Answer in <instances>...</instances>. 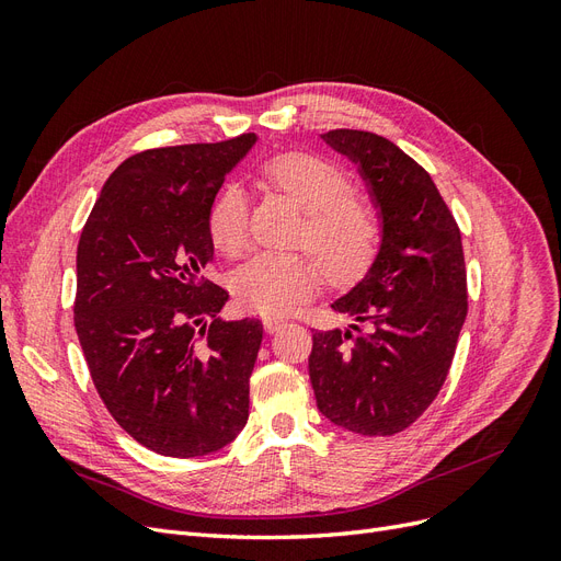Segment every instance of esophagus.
Returning <instances> with one entry per match:
<instances>
[{
    "instance_id": "esophagus-1",
    "label": "esophagus",
    "mask_w": 561,
    "mask_h": 561,
    "mask_svg": "<svg viewBox=\"0 0 561 561\" xmlns=\"http://www.w3.org/2000/svg\"><path fill=\"white\" fill-rule=\"evenodd\" d=\"M283 325H285L283 318H276V316H266V318H264V330H266V332H276V330H280Z\"/></svg>"
}]
</instances>
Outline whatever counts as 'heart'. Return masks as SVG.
I'll return each instance as SVG.
<instances>
[{
  "instance_id": "1",
  "label": "heart",
  "mask_w": 561,
  "mask_h": 561,
  "mask_svg": "<svg viewBox=\"0 0 561 561\" xmlns=\"http://www.w3.org/2000/svg\"><path fill=\"white\" fill-rule=\"evenodd\" d=\"M262 180L293 198L304 210L299 241L336 280L363 276L381 243L377 213L351 196L348 175L332 161L287 151L262 165ZM208 239L217 252L236 257L248 243V196L241 186L225 184L208 208ZM322 285V268L307 252H260L231 276V293L245 309L283 316Z\"/></svg>"
}]
</instances>
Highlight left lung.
Wrapping results in <instances>:
<instances>
[{"label": "left lung", "mask_w": 561, "mask_h": 561, "mask_svg": "<svg viewBox=\"0 0 561 561\" xmlns=\"http://www.w3.org/2000/svg\"><path fill=\"white\" fill-rule=\"evenodd\" d=\"M358 165L381 243L363 280L332 309L346 330L313 334L309 377L320 414L358 435H393L428 410L468 313L461 231L435 182L377 133L320 135Z\"/></svg>", "instance_id": "8db88e82"}]
</instances>
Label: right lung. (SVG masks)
Listing matches in <instances>:
<instances>
[{"mask_svg": "<svg viewBox=\"0 0 561 561\" xmlns=\"http://www.w3.org/2000/svg\"><path fill=\"white\" fill-rule=\"evenodd\" d=\"M257 135L147 149L105 182L77 248L75 328L114 421L147 449L219 451L248 421L257 318L225 320L206 217Z\"/></svg>", "mask_w": 561, "mask_h": 561, "instance_id": "1", "label": "right lung"}]
</instances>
